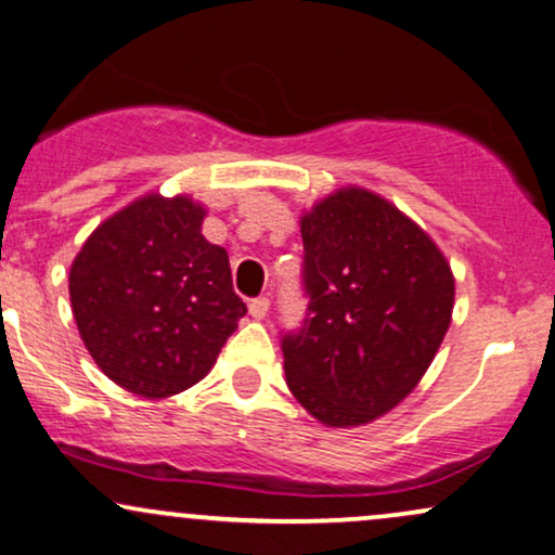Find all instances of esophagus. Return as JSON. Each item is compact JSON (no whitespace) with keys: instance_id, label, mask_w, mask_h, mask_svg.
Here are the masks:
<instances>
[{"instance_id":"obj_1","label":"esophagus","mask_w":555,"mask_h":555,"mask_svg":"<svg viewBox=\"0 0 555 555\" xmlns=\"http://www.w3.org/2000/svg\"><path fill=\"white\" fill-rule=\"evenodd\" d=\"M267 311H270V298H267V296L254 298V301L249 304V314H251L254 319H264Z\"/></svg>"}]
</instances>
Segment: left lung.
I'll list each match as a JSON object with an SVG mask.
<instances>
[{
	"instance_id": "1",
	"label": "left lung",
	"mask_w": 555,
	"mask_h": 555,
	"mask_svg": "<svg viewBox=\"0 0 555 555\" xmlns=\"http://www.w3.org/2000/svg\"><path fill=\"white\" fill-rule=\"evenodd\" d=\"M304 327L283 335L293 397L324 426H363L413 392L444 340L454 278L439 246L369 189L301 218Z\"/></svg>"
}]
</instances>
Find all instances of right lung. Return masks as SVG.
Returning a JSON list of instances; mask_svg holds the SVG:
<instances>
[{
	"instance_id": "add662e5",
	"label": "right lung",
	"mask_w": 555,
	"mask_h": 555,
	"mask_svg": "<svg viewBox=\"0 0 555 555\" xmlns=\"http://www.w3.org/2000/svg\"><path fill=\"white\" fill-rule=\"evenodd\" d=\"M205 207L147 194L111 215L69 270V301L98 369L140 397L179 395L212 369L246 304Z\"/></svg>"
}]
</instances>
